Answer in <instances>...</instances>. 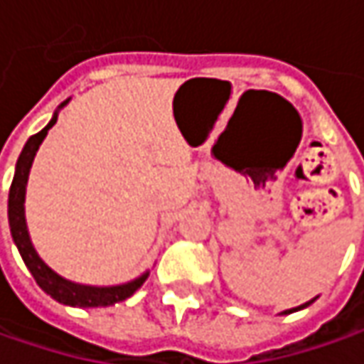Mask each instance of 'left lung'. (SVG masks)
Segmentation results:
<instances>
[{"mask_svg":"<svg viewBox=\"0 0 364 364\" xmlns=\"http://www.w3.org/2000/svg\"><path fill=\"white\" fill-rule=\"evenodd\" d=\"M318 298V296H316ZM316 298H312V300H308V302H304V304H300V306H296V308H290V310H284V312H280V314H292V312H296V310H302V308H306L310 306Z\"/></svg>","mask_w":364,"mask_h":364,"instance_id":"1","label":"left lung"}]
</instances>
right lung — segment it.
Here are the masks:
<instances>
[{
    "label": "right lung",
    "mask_w": 364,
    "mask_h": 364,
    "mask_svg": "<svg viewBox=\"0 0 364 364\" xmlns=\"http://www.w3.org/2000/svg\"><path fill=\"white\" fill-rule=\"evenodd\" d=\"M68 102L70 98L58 107L52 120L46 124L42 131L30 136L28 143L23 144L21 153H19L18 163H16V175H14L11 187H9V199H7L9 232H11V237H14V244L18 245L19 256L23 259V264L32 272L33 280L38 282V286L44 290L46 294L52 296L56 302L76 308L112 306L117 302H122V300L131 298L143 286L144 280L149 278V269L144 274H141L139 278L131 280V282L117 284V286H90V284H78L72 282V280H66L64 276L56 274L42 257L38 256L32 240H30L28 223H26V205L23 203H26V187H28V177H30L33 157H36V153H38L40 144L46 139L48 131L56 124L58 112L66 107Z\"/></svg>",
    "instance_id": "add662e5"
}]
</instances>
